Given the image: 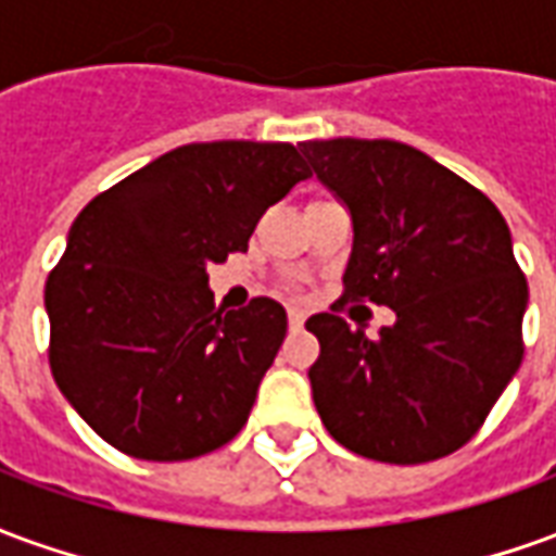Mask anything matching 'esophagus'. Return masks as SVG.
I'll list each match as a JSON object with an SVG mask.
<instances>
[{
  "label": "esophagus",
  "mask_w": 556,
  "mask_h": 556,
  "mask_svg": "<svg viewBox=\"0 0 556 556\" xmlns=\"http://www.w3.org/2000/svg\"><path fill=\"white\" fill-rule=\"evenodd\" d=\"M303 321H306V313L298 309V306H289V325L298 330V327H303Z\"/></svg>",
  "instance_id": "34e87169"
}]
</instances>
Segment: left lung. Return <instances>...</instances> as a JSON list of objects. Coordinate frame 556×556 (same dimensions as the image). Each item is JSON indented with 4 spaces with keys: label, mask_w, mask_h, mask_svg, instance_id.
<instances>
[{
    "label": "left lung",
    "mask_w": 556,
    "mask_h": 556,
    "mask_svg": "<svg viewBox=\"0 0 556 556\" xmlns=\"http://www.w3.org/2000/svg\"><path fill=\"white\" fill-rule=\"evenodd\" d=\"M309 172L354 226L342 301L390 306L378 337L318 313L309 384L351 453L422 465L465 446L521 366L527 279L489 195L396 139H309Z\"/></svg>",
    "instance_id": "1"
}]
</instances>
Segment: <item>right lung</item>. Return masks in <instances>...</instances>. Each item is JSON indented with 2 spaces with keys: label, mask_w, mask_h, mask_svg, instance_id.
<instances>
[{
  "label": "right lung",
  "mask_w": 556,
  "mask_h": 556,
  "mask_svg": "<svg viewBox=\"0 0 556 556\" xmlns=\"http://www.w3.org/2000/svg\"><path fill=\"white\" fill-rule=\"evenodd\" d=\"M303 178L291 142H193L79 211L43 289L50 369L110 446L184 462L243 429L289 321L270 298L217 309L205 267Z\"/></svg>",
  "instance_id": "right-lung-1"
}]
</instances>
